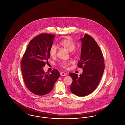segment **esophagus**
Segmentation results:
<instances>
[{"label": "esophagus", "instance_id": "34e87169", "mask_svg": "<svg viewBox=\"0 0 125 125\" xmlns=\"http://www.w3.org/2000/svg\"><path fill=\"white\" fill-rule=\"evenodd\" d=\"M60 75L63 76H65L66 75V73L64 72H61V73H60Z\"/></svg>", "mask_w": 125, "mask_h": 125}]
</instances>
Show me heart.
<instances>
[{"label":"heart","instance_id":"b5f03b06","mask_svg":"<svg viewBox=\"0 0 125 125\" xmlns=\"http://www.w3.org/2000/svg\"><path fill=\"white\" fill-rule=\"evenodd\" d=\"M58 45L70 51L72 53H74L76 51L75 48L76 45L75 42L70 38L61 40L58 43ZM56 52L57 49L55 46L52 45L49 49V54L51 56L52 58L55 57L56 55ZM72 62V61H61L59 63V66L63 68L67 69L68 68L69 65L71 64Z\"/></svg>","mask_w":125,"mask_h":125}]
</instances>
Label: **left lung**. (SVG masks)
Returning a JSON list of instances; mask_svg holds the SVG:
<instances>
[{
	"label": "left lung",
	"mask_w": 125,
	"mask_h": 125,
	"mask_svg": "<svg viewBox=\"0 0 125 125\" xmlns=\"http://www.w3.org/2000/svg\"><path fill=\"white\" fill-rule=\"evenodd\" d=\"M80 40L81 55L78 67L83 69V73L80 77L73 73L69 75L73 80L70 86L71 92L76 96L83 97L91 94L97 87L105 65L102 52L95 40L87 34Z\"/></svg>",
	"instance_id": "8db88e82"
}]
</instances>
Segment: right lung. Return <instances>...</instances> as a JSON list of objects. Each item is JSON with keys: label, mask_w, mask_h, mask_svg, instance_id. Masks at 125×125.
<instances>
[{"label": "right lung", "mask_w": 125, "mask_h": 125, "mask_svg": "<svg viewBox=\"0 0 125 125\" xmlns=\"http://www.w3.org/2000/svg\"><path fill=\"white\" fill-rule=\"evenodd\" d=\"M54 36L42 33L33 38L27 45L21 61V71L25 85L37 95L49 93L60 76L56 69L47 73L42 68L50 58L49 49Z\"/></svg>", "instance_id": "1"}]
</instances>
